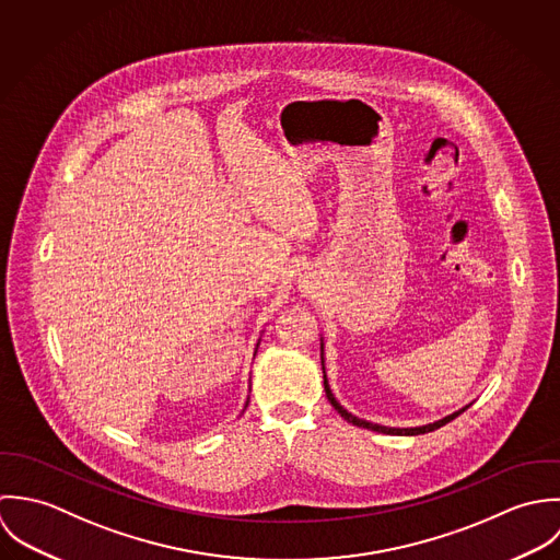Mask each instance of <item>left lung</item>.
Instances as JSON below:
<instances>
[{
  "label": "left lung",
  "mask_w": 560,
  "mask_h": 560,
  "mask_svg": "<svg viewBox=\"0 0 560 560\" xmlns=\"http://www.w3.org/2000/svg\"><path fill=\"white\" fill-rule=\"evenodd\" d=\"M325 392H327V398H329V402L334 405V409H336L337 413H339L346 422H350V424H354V427H361V429H368V431L383 433V435H422V433H431V431H435V429H442V427L447 424L450 420H454L456 416H460V413H463V411L452 413V416H447V418L440 420V422H433V424H427V427H420V429H387V427H378V424H372V422H365V420H359V418L350 416V413H348V411L337 402L336 396L331 394L327 378H325Z\"/></svg>",
  "instance_id": "left-lung-1"
}]
</instances>
